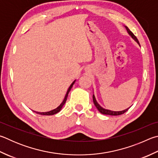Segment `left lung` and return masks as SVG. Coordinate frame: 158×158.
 I'll list each match as a JSON object with an SVG mask.
<instances>
[{"label": "left lung", "instance_id": "left-lung-1", "mask_svg": "<svg viewBox=\"0 0 158 158\" xmlns=\"http://www.w3.org/2000/svg\"><path fill=\"white\" fill-rule=\"evenodd\" d=\"M124 26L125 27L126 30H127L128 34L131 36V38L133 39L135 41H136L137 43V44H138L139 46H140L139 43L138 41V40H137V39L136 38V36H135L134 34H133V32H132V31L128 29L127 26H125V25H124ZM93 99L94 104L96 106V108L98 109V110L100 112V113H101L102 114H108V115H119V114H124V113H126V112H127L129 109V108H128L125 109V110H122V111H113V110H108V109H105L104 108H102L101 106H100L98 104V102H97V100L95 99V97H94V94H93Z\"/></svg>", "mask_w": 158, "mask_h": 158}]
</instances>
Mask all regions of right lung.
I'll return each mask as SVG.
<instances>
[{
	"mask_svg": "<svg viewBox=\"0 0 158 158\" xmlns=\"http://www.w3.org/2000/svg\"><path fill=\"white\" fill-rule=\"evenodd\" d=\"M75 81H76V80H74V81L73 83H72L71 85H70V87L68 88V90H67V93H66V94H65V97H64V100H63V102H61V104H60L58 107L56 108L55 109H53V110H50V111L44 112V113H41V112H36V111H34V112H36V113H38V114H42V115H52V114H56L57 113H59V112L61 110L62 107L64 106V105L65 104V102H66L67 97H68V93H69V92L70 91L72 87H73V85H74V83H75ZM33 111H34V110H33Z\"/></svg>",
	"mask_w": 158,
	"mask_h": 158,
	"instance_id": "add662e5",
	"label": "right lung"
}]
</instances>
